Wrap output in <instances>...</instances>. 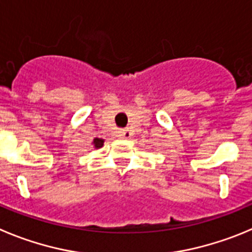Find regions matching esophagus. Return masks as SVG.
Here are the masks:
<instances>
[{
    "label": "esophagus",
    "mask_w": 252,
    "mask_h": 252,
    "mask_svg": "<svg viewBox=\"0 0 252 252\" xmlns=\"http://www.w3.org/2000/svg\"><path fill=\"white\" fill-rule=\"evenodd\" d=\"M130 135H131V133L129 129L126 128V129H121V130H119V137L124 138V139H128V138H130Z\"/></svg>",
    "instance_id": "34e87169"
}]
</instances>
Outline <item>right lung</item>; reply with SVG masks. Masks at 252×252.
<instances>
[{
	"label": "right lung",
	"mask_w": 252,
	"mask_h": 252,
	"mask_svg": "<svg viewBox=\"0 0 252 252\" xmlns=\"http://www.w3.org/2000/svg\"><path fill=\"white\" fill-rule=\"evenodd\" d=\"M93 146H94V148H101V147L104 146V139L103 138H94L93 139V143H92Z\"/></svg>",
	"instance_id": "add662e5"
}]
</instances>
